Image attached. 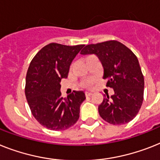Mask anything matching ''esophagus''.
Instances as JSON below:
<instances>
[{"label":"esophagus","mask_w":160,"mask_h":160,"mask_svg":"<svg viewBox=\"0 0 160 160\" xmlns=\"http://www.w3.org/2000/svg\"><path fill=\"white\" fill-rule=\"evenodd\" d=\"M85 95H86V96H92V92H85Z\"/></svg>","instance_id":"34e87169"}]
</instances>
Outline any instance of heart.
Segmentation results:
<instances>
[{"label":"heart","instance_id":"obj_1","mask_svg":"<svg viewBox=\"0 0 160 160\" xmlns=\"http://www.w3.org/2000/svg\"><path fill=\"white\" fill-rule=\"evenodd\" d=\"M92 56H93V55H88V56H87V57L85 58V60H87V59H89L90 57H92ZM93 83H94V81H93V80H87V81L83 82L82 83V86L85 88H90L92 85H93Z\"/></svg>","mask_w":160,"mask_h":160}]
</instances>
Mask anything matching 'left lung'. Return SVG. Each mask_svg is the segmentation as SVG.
I'll list each match as a JSON object with an SVG mask.
<instances>
[{"label": "left lung", "mask_w": 160, "mask_h": 160, "mask_svg": "<svg viewBox=\"0 0 160 160\" xmlns=\"http://www.w3.org/2000/svg\"><path fill=\"white\" fill-rule=\"evenodd\" d=\"M82 55L94 54L104 68L106 87L113 89L98 106L103 119L113 125L125 124L135 118L142 105L144 77L137 56L118 41L91 44L84 47Z\"/></svg>", "instance_id": "1"}]
</instances>
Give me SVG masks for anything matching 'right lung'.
Listing matches in <instances>:
<instances>
[{"label": "right lung", "instance_id": "obj_1", "mask_svg": "<svg viewBox=\"0 0 160 160\" xmlns=\"http://www.w3.org/2000/svg\"><path fill=\"white\" fill-rule=\"evenodd\" d=\"M84 45L50 43L32 59L26 75L25 96L34 118L51 130H65L77 122L84 92L73 91L61 97L60 81Z\"/></svg>", "mask_w": 160, "mask_h": 160}]
</instances>
